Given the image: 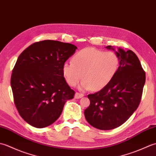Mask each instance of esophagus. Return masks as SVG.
<instances>
[{
	"mask_svg": "<svg viewBox=\"0 0 156 156\" xmlns=\"http://www.w3.org/2000/svg\"><path fill=\"white\" fill-rule=\"evenodd\" d=\"M83 97H84V94L82 93H79V92H76L75 96H74L75 98H80Z\"/></svg>",
	"mask_w": 156,
	"mask_h": 156,
	"instance_id": "esophagus-1",
	"label": "esophagus"
}]
</instances>
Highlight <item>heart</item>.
Instances as JSON below:
<instances>
[{"label": "heart", "mask_w": 156, "mask_h": 156, "mask_svg": "<svg viewBox=\"0 0 156 156\" xmlns=\"http://www.w3.org/2000/svg\"><path fill=\"white\" fill-rule=\"evenodd\" d=\"M120 58L115 52L86 48L76 52L72 62H65L62 73L68 84L74 87L81 79V90L98 91L110 83L119 70Z\"/></svg>", "instance_id": "1"}]
</instances>
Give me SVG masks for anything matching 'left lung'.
I'll return each mask as SVG.
<instances>
[{"label":"left lung","instance_id":"8db88e82","mask_svg":"<svg viewBox=\"0 0 156 156\" xmlns=\"http://www.w3.org/2000/svg\"><path fill=\"white\" fill-rule=\"evenodd\" d=\"M112 49L111 45L107 47ZM120 66L107 87L88 94L90 101L84 110L87 121L101 130L117 128L128 120L141 102L145 82V72L135 53L119 48Z\"/></svg>","mask_w":156,"mask_h":156}]
</instances>
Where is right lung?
I'll return each instance as SVG.
<instances>
[{
	"instance_id": "add662e5",
	"label": "right lung",
	"mask_w": 156,
	"mask_h": 156,
	"mask_svg": "<svg viewBox=\"0 0 156 156\" xmlns=\"http://www.w3.org/2000/svg\"><path fill=\"white\" fill-rule=\"evenodd\" d=\"M76 49L68 43L44 40L31 44L19 56L11 78L13 98L19 115L33 127L54 123L66 102L74 98L62 66Z\"/></svg>"
}]
</instances>
